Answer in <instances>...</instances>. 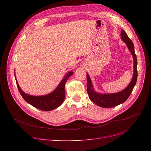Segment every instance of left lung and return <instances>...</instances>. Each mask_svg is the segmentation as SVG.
<instances>
[{"label": "left lung", "instance_id": "left-lung-1", "mask_svg": "<svg viewBox=\"0 0 151 151\" xmlns=\"http://www.w3.org/2000/svg\"><path fill=\"white\" fill-rule=\"evenodd\" d=\"M121 36L123 42L126 43L134 58V70L133 78H132L131 83L128 86L127 88L122 91L115 94H101L96 93L94 91L90 77L88 74H87V91H88L89 98L91 101H93L94 104H97L100 107L106 108H112L124 103L129 98L137 83V56L135 53L134 43H132V40L127 36L125 31L123 29L121 32Z\"/></svg>", "mask_w": 151, "mask_h": 151}]
</instances>
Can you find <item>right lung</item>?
Returning <instances> with one entry per match:
<instances>
[{
	"label": "right lung",
	"mask_w": 151,
	"mask_h": 151,
	"mask_svg": "<svg viewBox=\"0 0 151 151\" xmlns=\"http://www.w3.org/2000/svg\"><path fill=\"white\" fill-rule=\"evenodd\" d=\"M73 74V72H69L63 77L61 83L58 86L56 89L53 92L48 95L42 96H33L25 94L22 91L17 81L16 84L18 90L21 95L25 101L32 106L38 108L40 110L48 111L52 110L60 106L65 99V85L68 77Z\"/></svg>",
	"instance_id": "1"
}]
</instances>
